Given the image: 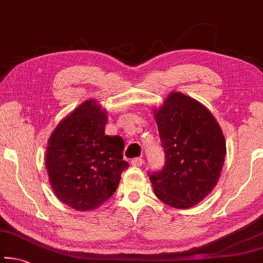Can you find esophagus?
Instances as JSON below:
<instances>
[{
	"mask_svg": "<svg viewBox=\"0 0 263 263\" xmlns=\"http://www.w3.org/2000/svg\"><path fill=\"white\" fill-rule=\"evenodd\" d=\"M142 162H144V160H142L141 158H135V159L131 160V164H132V166H135V167H140Z\"/></svg>",
	"mask_w": 263,
	"mask_h": 263,
	"instance_id": "obj_1",
	"label": "esophagus"
}]
</instances>
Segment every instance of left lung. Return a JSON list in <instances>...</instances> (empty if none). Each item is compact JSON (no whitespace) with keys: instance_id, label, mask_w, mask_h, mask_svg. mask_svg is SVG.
<instances>
[{"instance_id":"1","label":"left lung","mask_w":263,"mask_h":263,"mask_svg":"<svg viewBox=\"0 0 263 263\" xmlns=\"http://www.w3.org/2000/svg\"><path fill=\"white\" fill-rule=\"evenodd\" d=\"M166 164L149 175L154 194L169 206L190 209L215 188L226 155L219 124L206 106L179 91L153 109Z\"/></svg>"}]
</instances>
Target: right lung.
I'll use <instances>...</instances> for the list:
<instances>
[{
    "instance_id": "obj_1",
    "label": "right lung",
    "mask_w": 263,
    "mask_h": 263,
    "mask_svg": "<svg viewBox=\"0 0 263 263\" xmlns=\"http://www.w3.org/2000/svg\"><path fill=\"white\" fill-rule=\"evenodd\" d=\"M108 116L88 100L58 124L47 142L45 164L57 197L78 211L99 208L114 195L121 174L124 141L104 133Z\"/></svg>"
}]
</instances>
